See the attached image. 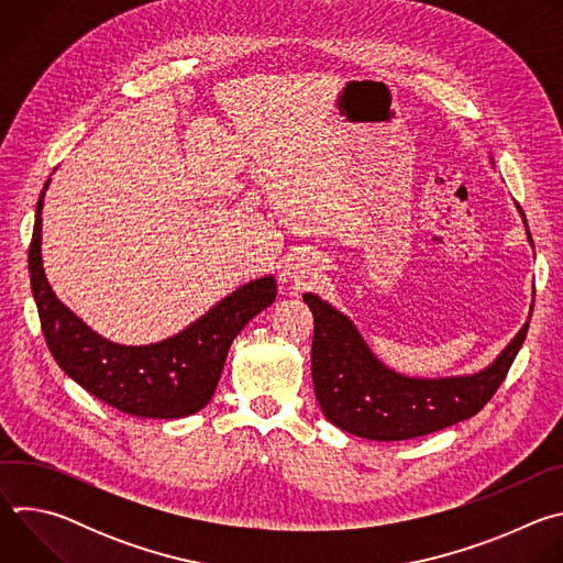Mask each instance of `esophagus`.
I'll return each instance as SVG.
<instances>
[{"label": "esophagus", "mask_w": 563, "mask_h": 563, "mask_svg": "<svg viewBox=\"0 0 563 563\" xmlns=\"http://www.w3.org/2000/svg\"><path fill=\"white\" fill-rule=\"evenodd\" d=\"M318 272H320V258L313 252H298L287 261L283 269V278L285 283H291L298 289L307 280L316 278Z\"/></svg>", "instance_id": "34e87169"}]
</instances>
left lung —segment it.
Instances as JSON below:
<instances>
[{
	"label": "left lung",
	"mask_w": 563,
	"mask_h": 563,
	"mask_svg": "<svg viewBox=\"0 0 563 563\" xmlns=\"http://www.w3.org/2000/svg\"><path fill=\"white\" fill-rule=\"evenodd\" d=\"M528 240L532 245L530 231ZM302 300L313 313L311 378L318 406L330 423L369 441L417 439L474 417L504 383L530 325L528 318L486 369L415 378L380 363L352 320L328 300L316 294Z\"/></svg>",
	"instance_id": "obj_1"
}]
</instances>
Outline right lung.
<instances>
[{"label":"right lung","mask_w":563,"mask_h":563,"mask_svg":"<svg viewBox=\"0 0 563 563\" xmlns=\"http://www.w3.org/2000/svg\"><path fill=\"white\" fill-rule=\"evenodd\" d=\"M44 191L37 200L29 274L42 332L55 363L77 385L124 415L183 419L202 410L216 391L233 339L276 300L274 276L238 287L167 341L137 347L111 343L62 305L46 280L42 267Z\"/></svg>","instance_id":"right-lung-1"}]
</instances>
